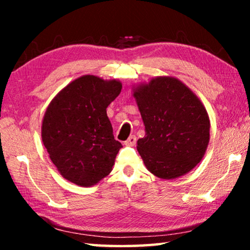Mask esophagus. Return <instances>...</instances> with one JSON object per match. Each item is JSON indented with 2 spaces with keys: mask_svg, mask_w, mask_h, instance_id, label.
<instances>
[{
  "mask_svg": "<svg viewBox=\"0 0 250 250\" xmlns=\"http://www.w3.org/2000/svg\"><path fill=\"white\" fill-rule=\"evenodd\" d=\"M135 142H137V138H135V135H130L128 140L125 142V145L126 146H133L135 145Z\"/></svg>",
  "mask_w": 250,
  "mask_h": 250,
  "instance_id": "esophagus-1",
  "label": "esophagus"
}]
</instances>
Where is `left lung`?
I'll use <instances>...</instances> for the list:
<instances>
[{
	"instance_id": "obj_1",
	"label": "left lung",
	"mask_w": 250,
	"mask_h": 250,
	"mask_svg": "<svg viewBox=\"0 0 250 250\" xmlns=\"http://www.w3.org/2000/svg\"><path fill=\"white\" fill-rule=\"evenodd\" d=\"M146 135L137 149L152 174L173 180L188 174L204 156L209 117L198 97L172 76H159L132 88Z\"/></svg>"
}]
</instances>
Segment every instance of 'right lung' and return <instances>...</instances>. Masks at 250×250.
<instances>
[{
  "mask_svg": "<svg viewBox=\"0 0 250 250\" xmlns=\"http://www.w3.org/2000/svg\"><path fill=\"white\" fill-rule=\"evenodd\" d=\"M120 80L83 75L50 101L42 140L61 175L89 188L109 175L122 145L113 137L107 107L119 96Z\"/></svg>",
  "mask_w": 250,
  "mask_h": 250,
  "instance_id": "add662e5",
  "label": "right lung"
}]
</instances>
